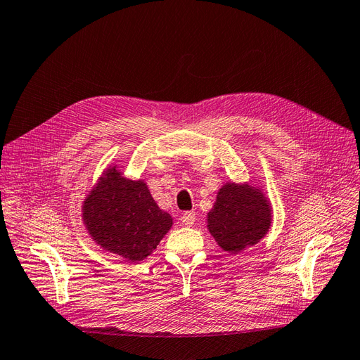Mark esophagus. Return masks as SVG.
Returning a JSON list of instances; mask_svg holds the SVG:
<instances>
[{
	"instance_id": "1",
	"label": "esophagus",
	"mask_w": 360,
	"mask_h": 360,
	"mask_svg": "<svg viewBox=\"0 0 360 360\" xmlns=\"http://www.w3.org/2000/svg\"><path fill=\"white\" fill-rule=\"evenodd\" d=\"M196 220V214L193 211H186L183 215H181V223L184 226H192Z\"/></svg>"
}]
</instances>
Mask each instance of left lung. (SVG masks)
Returning a JSON list of instances; mask_svg holds the SVG:
<instances>
[{
  "label": "left lung",
  "mask_w": 360,
  "mask_h": 360,
  "mask_svg": "<svg viewBox=\"0 0 360 360\" xmlns=\"http://www.w3.org/2000/svg\"><path fill=\"white\" fill-rule=\"evenodd\" d=\"M270 227V207L260 191L226 184L208 212V229L215 242L232 254L255 245Z\"/></svg>",
  "instance_id": "obj_1"
}]
</instances>
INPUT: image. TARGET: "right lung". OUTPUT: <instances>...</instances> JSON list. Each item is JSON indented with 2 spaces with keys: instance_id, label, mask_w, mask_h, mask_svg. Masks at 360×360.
Wrapping results in <instances>:
<instances>
[{
  "instance_id": "obj_1",
  "label": "right lung",
  "mask_w": 360,
  "mask_h": 360,
  "mask_svg": "<svg viewBox=\"0 0 360 360\" xmlns=\"http://www.w3.org/2000/svg\"><path fill=\"white\" fill-rule=\"evenodd\" d=\"M84 223L103 250L140 262L156 248L172 220L145 183L121 177L112 168L85 200Z\"/></svg>"
}]
</instances>
